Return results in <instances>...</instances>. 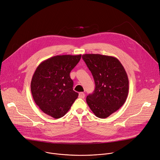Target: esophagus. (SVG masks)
<instances>
[{
    "mask_svg": "<svg viewBox=\"0 0 160 160\" xmlns=\"http://www.w3.org/2000/svg\"><path fill=\"white\" fill-rule=\"evenodd\" d=\"M79 97L80 98H84L85 97V94L84 93H82V92H81L79 94Z\"/></svg>",
    "mask_w": 160,
    "mask_h": 160,
    "instance_id": "esophagus-1",
    "label": "esophagus"
}]
</instances>
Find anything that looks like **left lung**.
<instances>
[{
  "instance_id": "8db88e82",
  "label": "left lung",
  "mask_w": 160,
  "mask_h": 160,
  "mask_svg": "<svg viewBox=\"0 0 160 160\" xmlns=\"http://www.w3.org/2000/svg\"><path fill=\"white\" fill-rule=\"evenodd\" d=\"M82 59L91 71L95 88L86 97L94 114L106 118L125 103L128 94L129 81L126 70L116 57L100 54H84Z\"/></svg>"
}]
</instances>
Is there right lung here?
<instances>
[{"instance_id":"right-lung-1","label":"right lung","mask_w":160,"mask_h":160,"mask_svg":"<svg viewBox=\"0 0 160 160\" xmlns=\"http://www.w3.org/2000/svg\"><path fill=\"white\" fill-rule=\"evenodd\" d=\"M81 55H57L41 62L32 76L30 88L35 103L46 114L58 119L70 109L78 93L70 73Z\"/></svg>"}]
</instances>
